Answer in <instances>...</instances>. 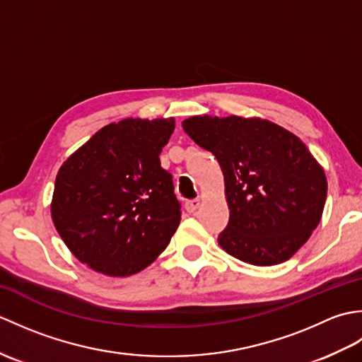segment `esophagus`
<instances>
[{"label": "esophagus", "mask_w": 362, "mask_h": 362, "mask_svg": "<svg viewBox=\"0 0 362 362\" xmlns=\"http://www.w3.org/2000/svg\"><path fill=\"white\" fill-rule=\"evenodd\" d=\"M199 205H201V201H199V199H193V201L185 202V209L188 213H194L199 209Z\"/></svg>", "instance_id": "esophagus-1"}]
</instances>
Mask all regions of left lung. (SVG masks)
<instances>
[{
    "label": "left lung",
    "instance_id": "left-lung-1",
    "mask_svg": "<svg viewBox=\"0 0 362 362\" xmlns=\"http://www.w3.org/2000/svg\"><path fill=\"white\" fill-rule=\"evenodd\" d=\"M183 130L218 158L230 210L218 243L253 266L289 259L319 226L327 177L298 136L261 118L191 117Z\"/></svg>",
    "mask_w": 362,
    "mask_h": 362
}]
</instances>
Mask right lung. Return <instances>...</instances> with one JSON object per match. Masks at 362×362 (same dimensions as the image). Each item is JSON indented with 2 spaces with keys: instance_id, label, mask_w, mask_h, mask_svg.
I'll use <instances>...</instances> for the list:
<instances>
[{
  "instance_id": "obj_1",
  "label": "right lung",
  "mask_w": 362,
  "mask_h": 362,
  "mask_svg": "<svg viewBox=\"0 0 362 362\" xmlns=\"http://www.w3.org/2000/svg\"><path fill=\"white\" fill-rule=\"evenodd\" d=\"M174 127V118L112 122L60 166L51 216L81 263L129 276L166 249L180 202L158 156Z\"/></svg>"
}]
</instances>
